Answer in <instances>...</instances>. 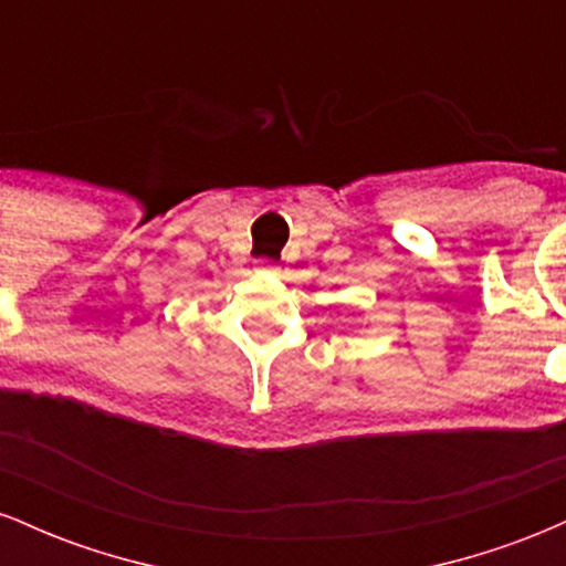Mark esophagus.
I'll use <instances>...</instances> for the list:
<instances>
[{
    "instance_id": "34e87169",
    "label": "esophagus",
    "mask_w": 566,
    "mask_h": 566,
    "mask_svg": "<svg viewBox=\"0 0 566 566\" xmlns=\"http://www.w3.org/2000/svg\"><path fill=\"white\" fill-rule=\"evenodd\" d=\"M255 269H258V271H276V263L271 261V258H258Z\"/></svg>"
}]
</instances>
